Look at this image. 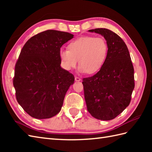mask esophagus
<instances>
[{
    "label": "esophagus",
    "mask_w": 152,
    "mask_h": 152,
    "mask_svg": "<svg viewBox=\"0 0 152 152\" xmlns=\"http://www.w3.org/2000/svg\"><path fill=\"white\" fill-rule=\"evenodd\" d=\"M80 80H81V78H79V77H77V76L75 77V81H76V82H80Z\"/></svg>",
    "instance_id": "1"
}]
</instances>
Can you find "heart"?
<instances>
[{"mask_svg": "<svg viewBox=\"0 0 152 152\" xmlns=\"http://www.w3.org/2000/svg\"><path fill=\"white\" fill-rule=\"evenodd\" d=\"M68 49H61L59 57L63 67L66 70L74 69L78 61L80 72L96 73L106 62L108 46L104 38L86 36L70 42Z\"/></svg>", "mask_w": 152, "mask_h": 152, "instance_id": "b5f03b06", "label": "heart"}]
</instances>
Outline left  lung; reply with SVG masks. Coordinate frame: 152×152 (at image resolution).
I'll list each match as a JSON object with an SVG mask.
<instances>
[{
  "label": "left lung",
  "mask_w": 152,
  "mask_h": 152,
  "mask_svg": "<svg viewBox=\"0 0 152 152\" xmlns=\"http://www.w3.org/2000/svg\"><path fill=\"white\" fill-rule=\"evenodd\" d=\"M104 37L108 46L104 66L83 79L88 111L96 119L111 120L129 104L134 88V68L128 48L120 37L104 28L91 29Z\"/></svg>",
  "instance_id": "1"
}]
</instances>
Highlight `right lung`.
Masks as SVG:
<instances>
[{
    "label": "right lung",
    "mask_w": 152,
    "mask_h": 152,
    "mask_svg": "<svg viewBox=\"0 0 152 152\" xmlns=\"http://www.w3.org/2000/svg\"><path fill=\"white\" fill-rule=\"evenodd\" d=\"M74 35L47 30L32 37L15 66L13 85L17 101L31 117L50 118L61 111L74 76L61 67V46Z\"/></svg>",
    "instance_id": "add662e5"
}]
</instances>
